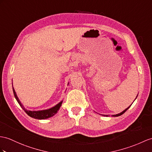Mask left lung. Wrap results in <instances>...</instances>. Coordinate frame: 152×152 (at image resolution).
Segmentation results:
<instances>
[{"label": "left lung", "instance_id": "left-lung-1", "mask_svg": "<svg viewBox=\"0 0 152 152\" xmlns=\"http://www.w3.org/2000/svg\"><path fill=\"white\" fill-rule=\"evenodd\" d=\"M130 106H131V105L129 106V107H128V108H127L126 109H125L124 111H123V112H121V113H118V114H116V115H113L112 117H118V116H120V115H123L124 113H125L126 111V110H128V109Z\"/></svg>", "mask_w": 152, "mask_h": 152}]
</instances>
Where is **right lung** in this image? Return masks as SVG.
<instances>
[{"label": "right lung", "mask_w": 152, "mask_h": 152, "mask_svg": "<svg viewBox=\"0 0 152 152\" xmlns=\"http://www.w3.org/2000/svg\"><path fill=\"white\" fill-rule=\"evenodd\" d=\"M13 91L15 97V99L17 101L18 104H19V105L21 106V108L23 109L24 112L26 113L29 117H31L32 118H34V119H39V120L46 119H48V118L53 117L54 115H55L57 113V112L59 110V109H60L61 106L62 105V101L59 103H58L57 105H55V106L52 107V108H51L50 109H47V110H39V111L27 110L26 109L24 108V106L21 104L20 100L18 99L17 95L16 94V92H15V91L13 87Z\"/></svg>", "instance_id": "obj_1"}]
</instances>
